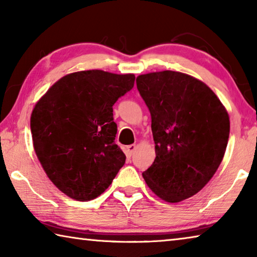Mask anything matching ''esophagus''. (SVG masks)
I'll use <instances>...</instances> for the list:
<instances>
[{
	"mask_svg": "<svg viewBox=\"0 0 257 257\" xmlns=\"http://www.w3.org/2000/svg\"><path fill=\"white\" fill-rule=\"evenodd\" d=\"M136 149H137V145H136V144L129 145V146H127V153H128L129 155H133L134 152L136 151Z\"/></svg>",
	"mask_w": 257,
	"mask_h": 257,
	"instance_id": "34e87169",
	"label": "esophagus"
}]
</instances>
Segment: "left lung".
Wrapping results in <instances>:
<instances>
[{
  "label": "left lung",
  "instance_id": "8db88e82",
  "mask_svg": "<svg viewBox=\"0 0 257 257\" xmlns=\"http://www.w3.org/2000/svg\"><path fill=\"white\" fill-rule=\"evenodd\" d=\"M136 82L151 112L156 154L144 180L168 203L194 196L222 162L230 133L227 108L210 87L187 73L150 72Z\"/></svg>",
  "mask_w": 257,
  "mask_h": 257
}]
</instances>
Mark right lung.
Segmentation results:
<instances>
[{
	"label": "right lung",
	"instance_id": "right-lung-1",
	"mask_svg": "<svg viewBox=\"0 0 257 257\" xmlns=\"http://www.w3.org/2000/svg\"><path fill=\"white\" fill-rule=\"evenodd\" d=\"M134 82V73L77 71L60 78L35 104V153L49 179L70 198H96L124 164L114 144L112 106Z\"/></svg>",
	"mask_w": 257,
	"mask_h": 257
}]
</instances>
